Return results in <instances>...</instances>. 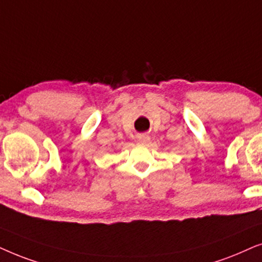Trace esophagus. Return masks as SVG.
<instances>
[{
    "mask_svg": "<svg viewBox=\"0 0 262 262\" xmlns=\"http://www.w3.org/2000/svg\"><path fill=\"white\" fill-rule=\"evenodd\" d=\"M138 140L139 142H142V144H145V142H148L149 141V135L146 134V133H141L138 135Z\"/></svg>",
    "mask_w": 262,
    "mask_h": 262,
    "instance_id": "34e87169",
    "label": "esophagus"
}]
</instances>
